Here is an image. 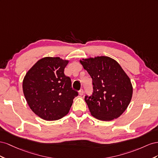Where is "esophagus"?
<instances>
[{
    "instance_id": "obj_1",
    "label": "esophagus",
    "mask_w": 158,
    "mask_h": 158,
    "mask_svg": "<svg viewBox=\"0 0 158 158\" xmlns=\"http://www.w3.org/2000/svg\"><path fill=\"white\" fill-rule=\"evenodd\" d=\"M83 93H84V91H83V89H81L80 90V91H79V95L80 96H82L83 95Z\"/></svg>"
}]
</instances>
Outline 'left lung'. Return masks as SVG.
<instances>
[{"label": "left lung", "mask_w": 158, "mask_h": 158, "mask_svg": "<svg viewBox=\"0 0 158 158\" xmlns=\"http://www.w3.org/2000/svg\"><path fill=\"white\" fill-rule=\"evenodd\" d=\"M80 63L93 80V94L85 97L91 115L103 121L118 118L132 99L129 77L118 62L107 56L82 59Z\"/></svg>", "instance_id": "1"}]
</instances>
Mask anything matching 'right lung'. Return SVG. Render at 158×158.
I'll list each match as a JSON object with an SVG mask.
<instances>
[{
	"label": "right lung",
	"mask_w": 158,
	"mask_h": 158,
	"mask_svg": "<svg viewBox=\"0 0 158 158\" xmlns=\"http://www.w3.org/2000/svg\"><path fill=\"white\" fill-rule=\"evenodd\" d=\"M69 60L46 57L27 72L22 89L31 110L48 121L59 120L68 114L78 93L71 87V79L64 74Z\"/></svg>",
	"instance_id": "right-lung-1"
}]
</instances>
